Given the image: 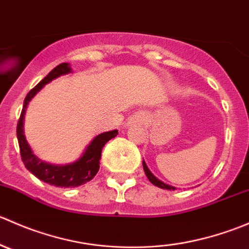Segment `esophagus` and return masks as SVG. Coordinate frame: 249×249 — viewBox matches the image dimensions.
Listing matches in <instances>:
<instances>
[{"instance_id":"1","label":"esophagus","mask_w":249,"mask_h":249,"mask_svg":"<svg viewBox=\"0 0 249 249\" xmlns=\"http://www.w3.org/2000/svg\"><path fill=\"white\" fill-rule=\"evenodd\" d=\"M141 120H142V118H141V117H135V119L134 120H132V123H141Z\"/></svg>"}]
</instances>
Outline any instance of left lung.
I'll use <instances>...</instances> for the list:
<instances>
[{
    "instance_id": "8db88e82",
    "label": "left lung",
    "mask_w": 249,
    "mask_h": 249,
    "mask_svg": "<svg viewBox=\"0 0 249 249\" xmlns=\"http://www.w3.org/2000/svg\"><path fill=\"white\" fill-rule=\"evenodd\" d=\"M142 164H143V169H144L145 176H147V178L150 180V183H152V184L157 185V187L161 188V189H167V190H175L176 189V188L172 187V185L165 184L164 182H161V180H160V179H158V178L155 177V176L149 171V169H148L147 165H145L144 161H142Z\"/></svg>"
}]
</instances>
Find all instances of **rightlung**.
Returning <instances> with one entry per match:
<instances>
[{
    "label": "right lung",
    "mask_w": 249,
    "mask_h": 249,
    "mask_svg": "<svg viewBox=\"0 0 249 249\" xmlns=\"http://www.w3.org/2000/svg\"><path fill=\"white\" fill-rule=\"evenodd\" d=\"M71 72V67L69 64L64 62V64L57 65L55 69H53L49 73L47 74L34 89L29 91L26 95L24 101V106H22L21 114H20L19 120H18L17 125V137L18 142H19L20 148V155H21V160L24 162L25 167L29 170L32 175L36 176L38 179L43 180L50 185H55V187H64V188H72L78 187V185L85 184L87 182L91 180L95 177L97 171L100 169V159H101V152L104 145L108 142L109 140L114 139L117 136L118 131L113 130V131L104 132L100 134L91 141L88 148L85 149L84 154L77 160L73 164L64 165V166H57V165L48 164V162L42 161L41 159L36 157L32 153L31 148L27 144L26 139L24 136V130H22V124H24V114L26 110L27 104L30 100L44 87L49 82H52L55 78L62 76Z\"/></svg>",
    "instance_id": "add662e5"
}]
</instances>
